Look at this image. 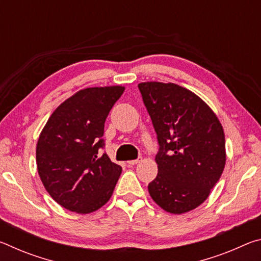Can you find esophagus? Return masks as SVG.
Wrapping results in <instances>:
<instances>
[{
	"mask_svg": "<svg viewBox=\"0 0 261 261\" xmlns=\"http://www.w3.org/2000/svg\"><path fill=\"white\" fill-rule=\"evenodd\" d=\"M141 161V158H138V159H136V160H130V161H127V163H129L130 166H134V165H137V163H139Z\"/></svg>",
	"mask_w": 261,
	"mask_h": 261,
	"instance_id": "1",
	"label": "esophagus"
}]
</instances>
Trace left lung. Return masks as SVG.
Here are the masks:
<instances>
[{
    "label": "left lung",
    "instance_id": "left-lung-1",
    "mask_svg": "<svg viewBox=\"0 0 261 261\" xmlns=\"http://www.w3.org/2000/svg\"><path fill=\"white\" fill-rule=\"evenodd\" d=\"M138 88L159 143L158 176L148 192L165 211L185 213L207 199L222 175V125L199 96L182 86L147 82Z\"/></svg>",
    "mask_w": 261,
    "mask_h": 261
}]
</instances>
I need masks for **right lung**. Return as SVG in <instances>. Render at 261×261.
<instances>
[{
	"instance_id": "add662e5",
	"label": "right lung",
	"mask_w": 261,
	"mask_h": 261,
	"mask_svg": "<svg viewBox=\"0 0 261 261\" xmlns=\"http://www.w3.org/2000/svg\"><path fill=\"white\" fill-rule=\"evenodd\" d=\"M123 86L90 87L55 109L37 144L38 173L53 199L71 212L87 214L112 197L122 167L110 161L102 138L110 109Z\"/></svg>"
}]
</instances>
